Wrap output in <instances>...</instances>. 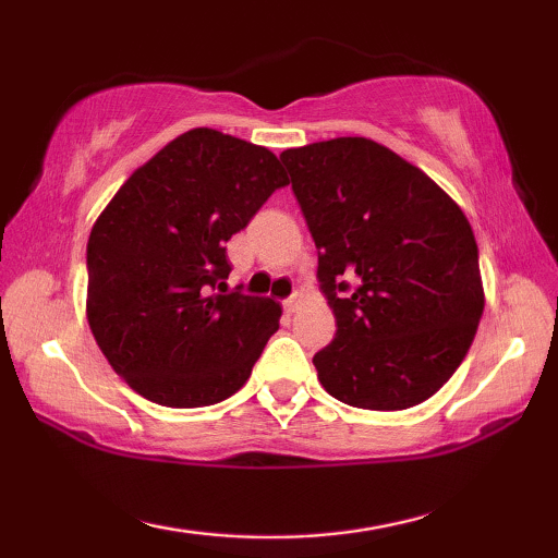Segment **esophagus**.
Masks as SVG:
<instances>
[{"label": "esophagus", "instance_id": "1", "mask_svg": "<svg viewBox=\"0 0 558 558\" xmlns=\"http://www.w3.org/2000/svg\"><path fill=\"white\" fill-rule=\"evenodd\" d=\"M302 305V295L300 292H295V295H290L282 300V307H286V313H295V310Z\"/></svg>", "mask_w": 558, "mask_h": 558}]
</instances>
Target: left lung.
<instances>
[{
	"mask_svg": "<svg viewBox=\"0 0 558 558\" xmlns=\"http://www.w3.org/2000/svg\"><path fill=\"white\" fill-rule=\"evenodd\" d=\"M317 245L337 335L317 379L356 409L430 399L465 359L483 317L477 243L460 206L389 147L337 137L280 155Z\"/></svg>",
	"mask_w": 558,
	"mask_h": 558,
	"instance_id": "8db88e82",
	"label": "left lung"
}]
</instances>
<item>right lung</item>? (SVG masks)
Here are the masks:
<instances>
[{"mask_svg":"<svg viewBox=\"0 0 558 558\" xmlns=\"http://www.w3.org/2000/svg\"><path fill=\"white\" fill-rule=\"evenodd\" d=\"M286 184L270 149L196 128L118 189L88 239V325L132 391L202 409L248 381L282 310L229 290L226 241Z\"/></svg>","mask_w":558,"mask_h":558,"instance_id":"1","label":"right lung"}]
</instances>
